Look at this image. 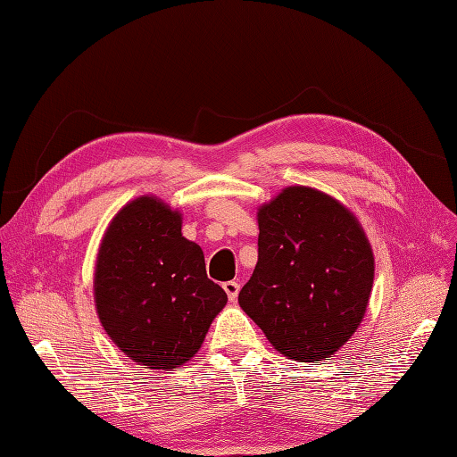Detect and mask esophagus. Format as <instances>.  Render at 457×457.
<instances>
[{
    "label": "esophagus",
    "mask_w": 457,
    "mask_h": 457,
    "mask_svg": "<svg viewBox=\"0 0 457 457\" xmlns=\"http://www.w3.org/2000/svg\"><path fill=\"white\" fill-rule=\"evenodd\" d=\"M223 290L228 293V298L231 303H236L239 295V283H236V280H228V283H223Z\"/></svg>",
    "instance_id": "34e87169"
}]
</instances>
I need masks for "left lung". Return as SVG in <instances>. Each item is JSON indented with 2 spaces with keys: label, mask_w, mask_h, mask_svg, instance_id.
Masks as SVG:
<instances>
[{
  "label": "left lung",
  "mask_w": 457,
  "mask_h": 457,
  "mask_svg": "<svg viewBox=\"0 0 457 457\" xmlns=\"http://www.w3.org/2000/svg\"><path fill=\"white\" fill-rule=\"evenodd\" d=\"M259 259L239 306L293 361L332 357L361 324L375 278L355 213L329 194L287 187L259 206Z\"/></svg>",
  "instance_id": "obj_1"
}]
</instances>
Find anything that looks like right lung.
<instances>
[{
  "instance_id": "add662e5",
  "label": "right lung",
  "mask_w": 457,
  "mask_h": 457,
  "mask_svg": "<svg viewBox=\"0 0 457 457\" xmlns=\"http://www.w3.org/2000/svg\"><path fill=\"white\" fill-rule=\"evenodd\" d=\"M94 303L112 342L137 365L179 369L198 353L228 295L206 275L182 213L139 196L115 213L96 257Z\"/></svg>"
}]
</instances>
